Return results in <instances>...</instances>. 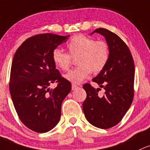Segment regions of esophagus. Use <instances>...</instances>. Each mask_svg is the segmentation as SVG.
<instances>
[{
  "label": "esophagus",
  "instance_id": "34e87169",
  "mask_svg": "<svg viewBox=\"0 0 150 150\" xmlns=\"http://www.w3.org/2000/svg\"><path fill=\"white\" fill-rule=\"evenodd\" d=\"M76 88H78V86H77L76 85H74V84H72V90H75Z\"/></svg>",
  "mask_w": 150,
  "mask_h": 150
}]
</instances>
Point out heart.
<instances>
[{"instance_id":"1","label":"heart","mask_w":150,"mask_h":150,"mask_svg":"<svg viewBox=\"0 0 150 150\" xmlns=\"http://www.w3.org/2000/svg\"><path fill=\"white\" fill-rule=\"evenodd\" d=\"M68 54L56 48L52 51L55 65L62 70H67L72 58H76V68L70 70L64 78L73 84H79L93 72L98 73L103 70L109 59V47L105 41H95L83 35H75L67 42Z\"/></svg>"}]
</instances>
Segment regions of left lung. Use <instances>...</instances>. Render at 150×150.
<instances>
[{
	"label": "left lung",
	"mask_w": 150,
	"mask_h": 150,
	"mask_svg": "<svg viewBox=\"0 0 150 150\" xmlns=\"http://www.w3.org/2000/svg\"><path fill=\"white\" fill-rule=\"evenodd\" d=\"M109 47V59L102 71L93 79L105 90L98 95L100 88L90 84L83 85L87 98L83 105L87 120L100 129H108L121 121L132 103L134 96V64L129 48L120 38L105 28H97Z\"/></svg>",
	"instance_id": "left-lung-1"
}]
</instances>
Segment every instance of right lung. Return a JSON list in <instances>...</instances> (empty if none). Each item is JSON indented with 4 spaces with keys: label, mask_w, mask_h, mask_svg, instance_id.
I'll use <instances>...</instances> for the list:
<instances>
[{
    "label": "right lung",
    "mask_w": 150,
    "mask_h": 150,
    "mask_svg": "<svg viewBox=\"0 0 150 150\" xmlns=\"http://www.w3.org/2000/svg\"><path fill=\"white\" fill-rule=\"evenodd\" d=\"M69 35L33 36L13 56L9 85L13 103L20 120L36 132H47L57 125L62 101L71 90V83L62 78L52 58V51ZM55 81L59 85L50 90L48 87Z\"/></svg>",
    "instance_id": "1"
}]
</instances>
